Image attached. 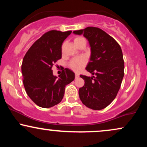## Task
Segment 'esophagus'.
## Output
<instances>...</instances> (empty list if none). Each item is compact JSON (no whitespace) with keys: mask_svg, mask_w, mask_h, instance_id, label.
Returning <instances> with one entry per match:
<instances>
[{"mask_svg":"<svg viewBox=\"0 0 147 147\" xmlns=\"http://www.w3.org/2000/svg\"><path fill=\"white\" fill-rule=\"evenodd\" d=\"M79 77V74L76 73V74H75V78H78Z\"/></svg>","mask_w":147,"mask_h":147,"instance_id":"esophagus-1","label":"esophagus"}]
</instances>
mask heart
Wrapping results in <instances>:
<instances>
[{
	"label": "heart",
	"instance_id": "b5f03b06",
	"mask_svg": "<svg viewBox=\"0 0 147 147\" xmlns=\"http://www.w3.org/2000/svg\"><path fill=\"white\" fill-rule=\"evenodd\" d=\"M84 39L83 37H76V38L74 39V42H75V44L77 43L82 40ZM86 63V61L83 57H77V58L72 59L70 61V63H69V65H70V68L72 69V70L75 72H78L81 69H82L85 66Z\"/></svg>",
	"mask_w": 147,
	"mask_h": 147
}]
</instances>
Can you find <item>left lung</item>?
I'll return each mask as SVG.
<instances>
[{"label": "left lung", "instance_id": "8db88e82", "mask_svg": "<svg viewBox=\"0 0 147 147\" xmlns=\"http://www.w3.org/2000/svg\"><path fill=\"white\" fill-rule=\"evenodd\" d=\"M73 33L83 34L91 50L86 70L93 76L80 75L85 84L79 90V98L89 109L102 110L114 100L120 88L124 75L122 49L112 36L98 28L88 27Z\"/></svg>", "mask_w": 147, "mask_h": 147}]
</instances>
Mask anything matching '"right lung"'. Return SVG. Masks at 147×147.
Instances as JSON below:
<instances>
[{
    "mask_svg": "<svg viewBox=\"0 0 147 147\" xmlns=\"http://www.w3.org/2000/svg\"><path fill=\"white\" fill-rule=\"evenodd\" d=\"M72 31L51 30L45 33L25 54L21 65L23 85L30 98L42 108L57 105L63 99L65 86L75 79V73L65 68L59 77L52 67L61 58V46Z\"/></svg>",
    "mask_w": 147,
    "mask_h": 147,
    "instance_id": "add662e5",
    "label": "right lung"
}]
</instances>
